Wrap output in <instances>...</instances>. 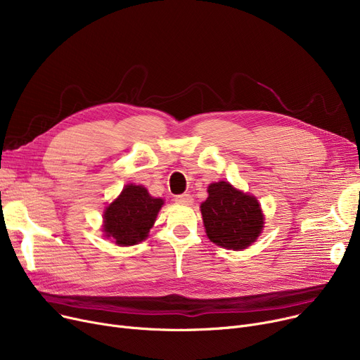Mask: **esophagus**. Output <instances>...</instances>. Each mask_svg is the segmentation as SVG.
<instances>
[{"mask_svg":"<svg viewBox=\"0 0 360 360\" xmlns=\"http://www.w3.org/2000/svg\"><path fill=\"white\" fill-rule=\"evenodd\" d=\"M175 201L179 202V204L190 205V204H193V197L190 194H181V195L175 197Z\"/></svg>","mask_w":360,"mask_h":360,"instance_id":"34e87169","label":"esophagus"}]
</instances>
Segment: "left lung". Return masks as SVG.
Returning <instances> with one entry per match:
<instances>
[{
  "label": "left lung",
  "instance_id": "8db88e82",
  "mask_svg": "<svg viewBox=\"0 0 360 360\" xmlns=\"http://www.w3.org/2000/svg\"><path fill=\"white\" fill-rule=\"evenodd\" d=\"M207 236L221 248H248L262 231L264 216L255 197L243 194L229 184L209 186V198L201 204Z\"/></svg>",
  "mask_w": 360,
  "mask_h": 360
}]
</instances>
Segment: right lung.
<instances>
[{
    "instance_id": "right-lung-1",
    "label": "right lung",
    "mask_w": 360,
    "mask_h": 360,
    "mask_svg": "<svg viewBox=\"0 0 360 360\" xmlns=\"http://www.w3.org/2000/svg\"><path fill=\"white\" fill-rule=\"evenodd\" d=\"M162 205L163 200L151 197L141 185H127L105 210L103 231L122 247L139 243L147 238Z\"/></svg>"
}]
</instances>
